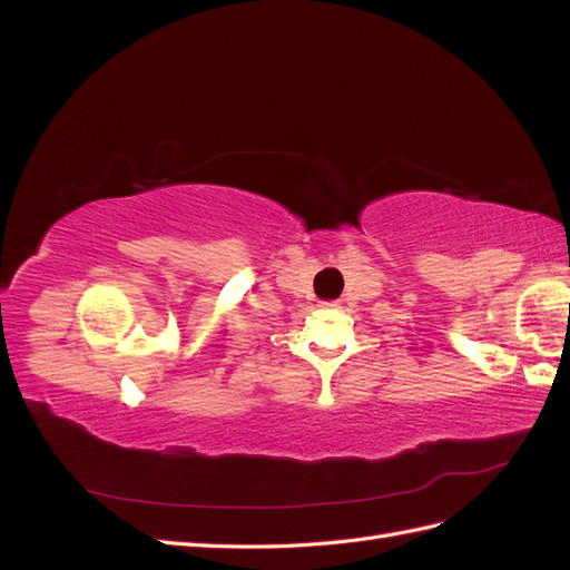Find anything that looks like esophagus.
Returning a JSON list of instances; mask_svg holds the SVG:
<instances>
[{
	"label": "esophagus",
	"instance_id": "esophagus-1",
	"mask_svg": "<svg viewBox=\"0 0 570 570\" xmlns=\"http://www.w3.org/2000/svg\"><path fill=\"white\" fill-rule=\"evenodd\" d=\"M321 306H323V308H337L340 304H337V302H321Z\"/></svg>",
	"mask_w": 570,
	"mask_h": 570
}]
</instances>
